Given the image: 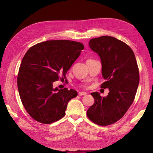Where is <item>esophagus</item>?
<instances>
[{
  "instance_id": "esophagus-1",
  "label": "esophagus",
  "mask_w": 153,
  "mask_h": 153,
  "mask_svg": "<svg viewBox=\"0 0 153 153\" xmlns=\"http://www.w3.org/2000/svg\"><path fill=\"white\" fill-rule=\"evenodd\" d=\"M87 93H86V92H79V95L80 96L85 95H87Z\"/></svg>"
}]
</instances>
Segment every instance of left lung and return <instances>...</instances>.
I'll return each instance as SVG.
<instances>
[{"label": "left lung", "instance_id": "left-lung-1", "mask_svg": "<svg viewBox=\"0 0 153 153\" xmlns=\"http://www.w3.org/2000/svg\"><path fill=\"white\" fill-rule=\"evenodd\" d=\"M89 46L100 58L105 81L101 88L109 93L103 97L99 92L91 93L95 102L87 115L94 123L107 126L122 118L131 105L140 82L138 64L131 48L114 37L92 38Z\"/></svg>", "mask_w": 153, "mask_h": 153}]
</instances>
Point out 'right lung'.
I'll use <instances>...</instances> for the list:
<instances>
[{
  "label": "right lung",
  "instance_id": "add662e5",
  "mask_svg": "<svg viewBox=\"0 0 153 153\" xmlns=\"http://www.w3.org/2000/svg\"><path fill=\"white\" fill-rule=\"evenodd\" d=\"M82 43L70 40H50L38 43L22 59L17 85L23 107L36 121L50 124L64 117L69 101L77 92L53 88L59 75L68 71L81 54Z\"/></svg>",
  "mask_w": 153,
  "mask_h": 153
}]
</instances>
